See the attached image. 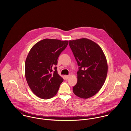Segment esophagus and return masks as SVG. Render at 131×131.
Returning a JSON list of instances; mask_svg holds the SVG:
<instances>
[{"label":"esophagus","instance_id":"1","mask_svg":"<svg viewBox=\"0 0 131 131\" xmlns=\"http://www.w3.org/2000/svg\"><path fill=\"white\" fill-rule=\"evenodd\" d=\"M69 77H70L69 75H64V78H65V80H67L68 79H69Z\"/></svg>","mask_w":131,"mask_h":131}]
</instances>
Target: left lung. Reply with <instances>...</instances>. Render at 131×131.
Instances as JSON below:
<instances>
[{"mask_svg":"<svg viewBox=\"0 0 131 131\" xmlns=\"http://www.w3.org/2000/svg\"><path fill=\"white\" fill-rule=\"evenodd\" d=\"M69 45L79 66L73 92L80 98H89L98 92L105 81L106 56L98 44L86 38L69 41Z\"/></svg>","mask_w":131,"mask_h":131,"instance_id":"obj_1","label":"left lung"}]
</instances>
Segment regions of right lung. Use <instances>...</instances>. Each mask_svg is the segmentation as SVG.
<instances>
[{
    "instance_id": "obj_1",
    "label": "right lung",
    "mask_w": 131,
    "mask_h": 131,
    "mask_svg": "<svg viewBox=\"0 0 131 131\" xmlns=\"http://www.w3.org/2000/svg\"><path fill=\"white\" fill-rule=\"evenodd\" d=\"M68 44V41L45 39L29 51L25 60V78L32 91L40 98L50 99L57 93L63 81L57 72V59Z\"/></svg>"
}]
</instances>
